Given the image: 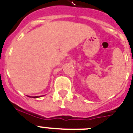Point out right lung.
I'll return each mask as SVG.
<instances>
[{"label": "right lung", "instance_id": "1", "mask_svg": "<svg viewBox=\"0 0 133 133\" xmlns=\"http://www.w3.org/2000/svg\"><path fill=\"white\" fill-rule=\"evenodd\" d=\"M34 97V98H38L39 97L38 96H36V97Z\"/></svg>", "mask_w": 133, "mask_h": 133}]
</instances>
